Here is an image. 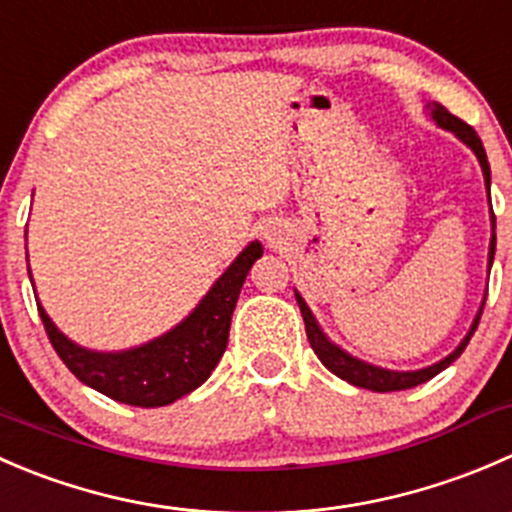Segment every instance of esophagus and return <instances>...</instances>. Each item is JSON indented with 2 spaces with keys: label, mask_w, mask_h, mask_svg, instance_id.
<instances>
[{
  "label": "esophagus",
  "mask_w": 512,
  "mask_h": 512,
  "mask_svg": "<svg viewBox=\"0 0 512 512\" xmlns=\"http://www.w3.org/2000/svg\"><path fill=\"white\" fill-rule=\"evenodd\" d=\"M263 236H266V239H271V229H266V231H263Z\"/></svg>",
  "instance_id": "esophagus-1"
}]
</instances>
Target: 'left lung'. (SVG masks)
Segmentation results:
<instances>
[{
    "label": "left lung",
    "mask_w": 512,
    "mask_h": 512,
    "mask_svg": "<svg viewBox=\"0 0 512 512\" xmlns=\"http://www.w3.org/2000/svg\"><path fill=\"white\" fill-rule=\"evenodd\" d=\"M426 109H428L430 119H433L435 124L440 126V129L453 131V134L458 136V139L463 141L465 146H470V149H473V154L478 156V161H480V169H483L485 186H488V196H490V164H488V156H485L483 141H480V136L475 134L473 126H468V124H465V121H460L458 116L450 114V111L445 109L443 104H438V101H428ZM490 224H493V236H490L488 268L493 266V258H495V214H490ZM296 301H298V308H301L303 323H306L308 343H311V348H313V351H316V356L321 358L323 366H326L331 373H336L338 378H343V381L351 383V386L368 388V391H378V393L406 391V388L421 386V383H426L433 376H438V373L443 371V368H448L450 363H453L455 358H458L460 353L465 351V346H468L470 336H473L475 328H478L480 316H483V306H485V298H483V303H480V311H478V316H475V321H473V326H470V331L465 333V338L458 343V348H455L453 353H448V356H445L443 361L433 363V366H428V368H421V371H388V368L371 366V363L361 361V358L351 356V353L343 351L341 346H336V343H333L331 338H328L326 333L321 331V326H318L316 316H313L311 308L306 306V301H303L301 293H298V291H296Z\"/></svg>",
    "instance_id": "obj_1"
}]
</instances>
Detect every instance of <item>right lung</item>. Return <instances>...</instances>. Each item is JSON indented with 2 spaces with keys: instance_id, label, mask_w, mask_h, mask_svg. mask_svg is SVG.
Returning <instances> with one entry per match:
<instances>
[{
  "instance_id": "obj_1",
  "label": "right lung",
  "mask_w": 512,
  "mask_h": 512,
  "mask_svg": "<svg viewBox=\"0 0 512 512\" xmlns=\"http://www.w3.org/2000/svg\"><path fill=\"white\" fill-rule=\"evenodd\" d=\"M261 254V244L251 241L179 326L129 351H89L54 326L42 303H37L39 316L57 356L84 386L126 406H169L199 388L221 361L241 286Z\"/></svg>"
}]
</instances>
